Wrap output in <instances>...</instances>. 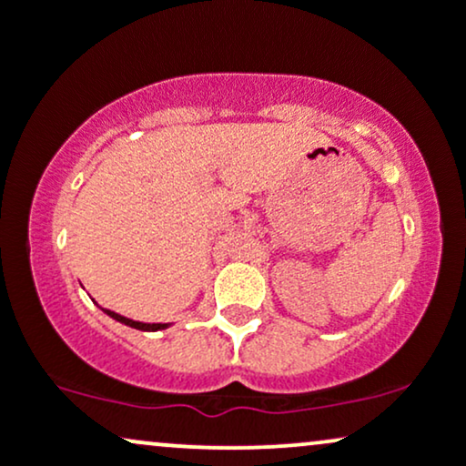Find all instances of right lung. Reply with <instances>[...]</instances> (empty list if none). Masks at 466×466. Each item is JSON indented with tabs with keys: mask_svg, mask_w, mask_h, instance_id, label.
I'll return each mask as SVG.
<instances>
[{
	"mask_svg": "<svg viewBox=\"0 0 466 466\" xmlns=\"http://www.w3.org/2000/svg\"><path fill=\"white\" fill-rule=\"evenodd\" d=\"M103 311H105L106 315H109V318L117 319V322H122V324L131 326V329H137V330H159V329H166V324H144V322H136V319L125 318V315H120V313L106 311V309H103Z\"/></svg>",
	"mask_w": 466,
	"mask_h": 466,
	"instance_id": "add662e5",
	"label": "right lung"
}]
</instances>
